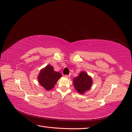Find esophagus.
Returning <instances> with one entry per match:
<instances>
[{
	"label": "esophagus",
	"instance_id": "34e87169",
	"mask_svg": "<svg viewBox=\"0 0 132 132\" xmlns=\"http://www.w3.org/2000/svg\"><path fill=\"white\" fill-rule=\"evenodd\" d=\"M64 77L67 78H69V77H70V75H64Z\"/></svg>",
	"mask_w": 132,
	"mask_h": 132
}]
</instances>
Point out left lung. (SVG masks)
Masks as SVG:
<instances>
[{
	"label": "left lung",
	"mask_w": 132,
	"mask_h": 132,
	"mask_svg": "<svg viewBox=\"0 0 132 132\" xmlns=\"http://www.w3.org/2000/svg\"><path fill=\"white\" fill-rule=\"evenodd\" d=\"M73 83L76 90L79 93L83 94L91 88L93 80L86 72L82 71L78 77L73 79Z\"/></svg>",
	"instance_id": "obj_1"
}]
</instances>
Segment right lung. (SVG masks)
<instances>
[{
  "label": "right lung",
  "instance_id": "1",
  "mask_svg": "<svg viewBox=\"0 0 132 132\" xmlns=\"http://www.w3.org/2000/svg\"><path fill=\"white\" fill-rule=\"evenodd\" d=\"M61 76L60 73L54 71L53 67L48 65L39 72L38 80L40 85L48 91L54 87Z\"/></svg>",
  "mask_w": 132,
  "mask_h": 132
}]
</instances>
